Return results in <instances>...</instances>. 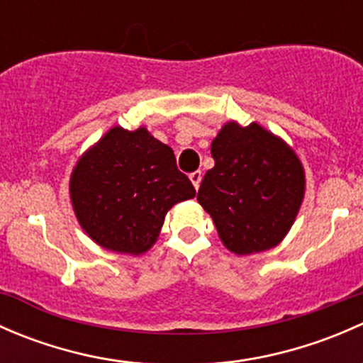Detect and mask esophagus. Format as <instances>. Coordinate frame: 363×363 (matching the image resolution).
<instances>
[{
    "instance_id": "34e87169",
    "label": "esophagus",
    "mask_w": 363,
    "mask_h": 363,
    "mask_svg": "<svg viewBox=\"0 0 363 363\" xmlns=\"http://www.w3.org/2000/svg\"><path fill=\"white\" fill-rule=\"evenodd\" d=\"M189 179H191V182H193V186H195V189H199L200 182H202V172H200V170L191 172V174H189Z\"/></svg>"
}]
</instances>
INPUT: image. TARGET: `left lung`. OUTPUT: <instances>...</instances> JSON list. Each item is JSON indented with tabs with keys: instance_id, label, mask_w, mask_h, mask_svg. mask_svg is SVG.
I'll list each match as a JSON object with an SVG mask.
<instances>
[{
	"instance_id": "8db88e82",
	"label": "left lung",
	"mask_w": 363,
	"mask_h": 363,
	"mask_svg": "<svg viewBox=\"0 0 363 363\" xmlns=\"http://www.w3.org/2000/svg\"><path fill=\"white\" fill-rule=\"evenodd\" d=\"M214 167L200 184V205L223 244L235 255L277 246L303 199L302 163L283 140L259 124L223 126L211 145Z\"/></svg>"
}]
</instances>
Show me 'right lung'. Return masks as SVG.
Wrapping results in <instances>:
<instances>
[{
  "mask_svg": "<svg viewBox=\"0 0 363 363\" xmlns=\"http://www.w3.org/2000/svg\"><path fill=\"white\" fill-rule=\"evenodd\" d=\"M69 196L80 226L105 250L140 255L172 205L195 196L168 145L145 128H112L77 163Z\"/></svg>",
  "mask_w": 363,
  "mask_h": 363,
  "instance_id": "1",
  "label": "right lung"
}]
</instances>
